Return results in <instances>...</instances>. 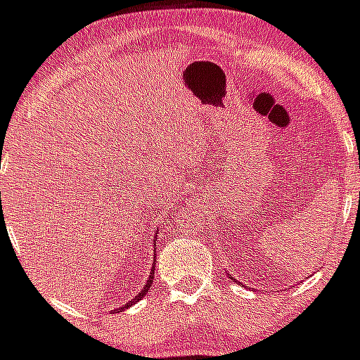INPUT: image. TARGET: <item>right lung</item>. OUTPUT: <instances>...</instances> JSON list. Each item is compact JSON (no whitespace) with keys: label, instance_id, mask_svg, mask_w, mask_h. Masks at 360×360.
Returning a JSON list of instances; mask_svg holds the SVG:
<instances>
[{"label":"right lung","instance_id":"right-lung-1","mask_svg":"<svg viewBox=\"0 0 360 360\" xmlns=\"http://www.w3.org/2000/svg\"><path fill=\"white\" fill-rule=\"evenodd\" d=\"M155 245H157V241H155ZM155 263H157V256L153 257V266H151V272H149V278H148V281H146V285H144V288H142L141 292H139V294L135 295V297L131 299V301H128V303L126 304H122V307H119V308H115V310L113 311H117V314H119V311H122V310H126V308H129L131 307V304H135V303H139V301H141L142 297H144L146 294H148L149 292V288H151V283H153V278H155Z\"/></svg>","mask_w":360,"mask_h":360}]
</instances>
